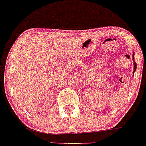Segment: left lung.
Masks as SVG:
<instances>
[{
    "label": "left lung",
    "instance_id": "8db88e82",
    "mask_svg": "<svg viewBox=\"0 0 146 146\" xmlns=\"http://www.w3.org/2000/svg\"><path fill=\"white\" fill-rule=\"evenodd\" d=\"M134 54H133V60L134 61ZM136 68H137V64H136V62H134V71L136 70Z\"/></svg>",
    "mask_w": 146,
    "mask_h": 146
}]
</instances>
